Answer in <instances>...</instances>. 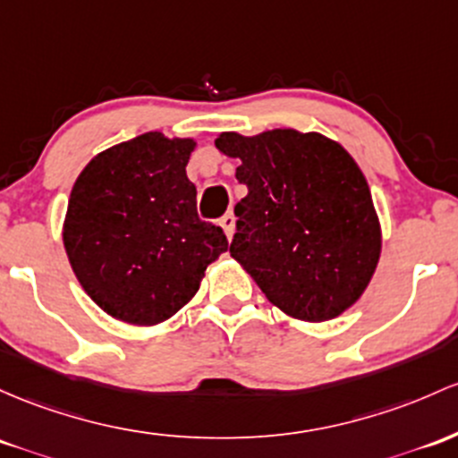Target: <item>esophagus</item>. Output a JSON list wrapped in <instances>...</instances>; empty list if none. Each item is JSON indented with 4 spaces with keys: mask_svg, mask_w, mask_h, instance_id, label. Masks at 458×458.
Instances as JSON below:
<instances>
[{
    "mask_svg": "<svg viewBox=\"0 0 458 458\" xmlns=\"http://www.w3.org/2000/svg\"><path fill=\"white\" fill-rule=\"evenodd\" d=\"M234 221H237V219H234L233 213H225L224 217L219 219V225L224 228L225 237H228V239H233V234H234Z\"/></svg>",
    "mask_w": 458,
    "mask_h": 458,
    "instance_id": "1",
    "label": "esophagus"
}]
</instances>
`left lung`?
<instances>
[{
	"label": "left lung",
	"instance_id": "1",
	"mask_svg": "<svg viewBox=\"0 0 458 458\" xmlns=\"http://www.w3.org/2000/svg\"><path fill=\"white\" fill-rule=\"evenodd\" d=\"M215 148L239 158L248 195L237 204L230 256L271 304L300 321L339 318L365 293L383 230L356 160L319 132L274 128L221 132Z\"/></svg>",
	"mask_w": 458,
	"mask_h": 458
}]
</instances>
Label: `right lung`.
Returning a JSON list of instances; mask_svg holds the SVG:
<instances>
[{"mask_svg":"<svg viewBox=\"0 0 458 458\" xmlns=\"http://www.w3.org/2000/svg\"><path fill=\"white\" fill-rule=\"evenodd\" d=\"M195 139L145 132L113 145L82 169L69 195L63 243L104 313L158 326L198 293L206 267L228 250L219 225L195 208L187 165Z\"/></svg>","mask_w":458,"mask_h":458,"instance_id":"add662e5","label":"right lung"}]
</instances>
